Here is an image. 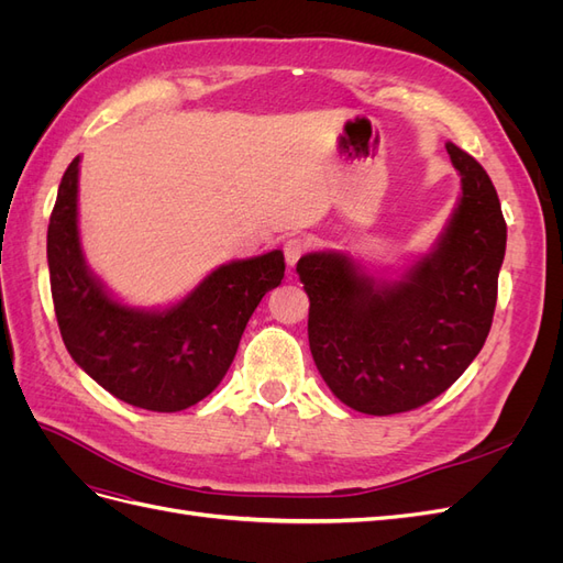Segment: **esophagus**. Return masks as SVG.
Here are the masks:
<instances>
[{
	"instance_id": "34e87169",
	"label": "esophagus",
	"mask_w": 563,
	"mask_h": 563,
	"mask_svg": "<svg viewBox=\"0 0 563 563\" xmlns=\"http://www.w3.org/2000/svg\"><path fill=\"white\" fill-rule=\"evenodd\" d=\"M308 249H310V244L305 242V240H300V236H291V240H286L284 242V258H286V265L288 267H294L305 253H308Z\"/></svg>"
}]
</instances>
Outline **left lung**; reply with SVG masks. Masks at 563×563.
<instances>
[{"label":"left lung","mask_w":563,"mask_h":563,"mask_svg":"<svg viewBox=\"0 0 563 563\" xmlns=\"http://www.w3.org/2000/svg\"><path fill=\"white\" fill-rule=\"evenodd\" d=\"M463 195L428 255L397 282L373 279L345 253L296 265L310 298L314 364L354 411H413L446 391L482 352L498 300L507 225L484 166L446 145Z\"/></svg>","instance_id":"left-lung-1"}]
</instances>
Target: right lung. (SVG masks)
I'll return each mask as SVG.
<instances>
[{
	"label": "right lung",
	"mask_w": 563,
	"mask_h": 563,
	"mask_svg": "<svg viewBox=\"0 0 563 563\" xmlns=\"http://www.w3.org/2000/svg\"><path fill=\"white\" fill-rule=\"evenodd\" d=\"M79 157L63 174L51 211L46 258L63 343L110 395L145 411L195 406L228 373L263 296L284 279V253L220 265L168 310L117 302L84 263L77 228Z\"/></svg>",
	"instance_id": "obj_1"
}]
</instances>
